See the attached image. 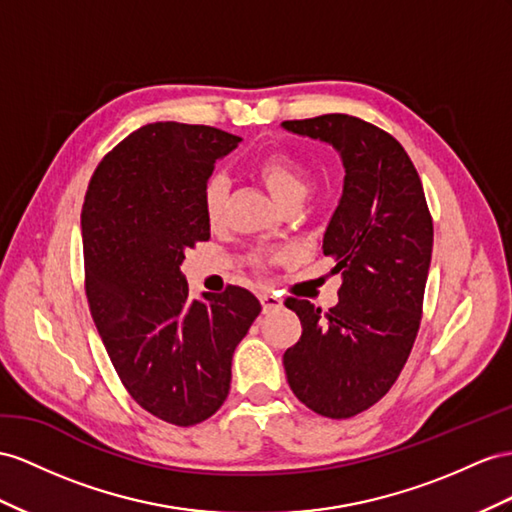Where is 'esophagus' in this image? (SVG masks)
Returning a JSON list of instances; mask_svg holds the SVG:
<instances>
[{
    "label": "esophagus",
    "mask_w": 512,
    "mask_h": 512,
    "mask_svg": "<svg viewBox=\"0 0 512 512\" xmlns=\"http://www.w3.org/2000/svg\"><path fill=\"white\" fill-rule=\"evenodd\" d=\"M259 300H261V307H264L266 313L283 307V300H281L277 294H272V292H261V294H259Z\"/></svg>",
    "instance_id": "esophagus-1"
}]
</instances>
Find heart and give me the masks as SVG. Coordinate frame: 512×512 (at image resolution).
<instances>
[{"mask_svg": "<svg viewBox=\"0 0 512 512\" xmlns=\"http://www.w3.org/2000/svg\"><path fill=\"white\" fill-rule=\"evenodd\" d=\"M255 170L259 179L266 183L270 194L283 205L300 203L309 192V186H311L309 170L290 153L270 151L266 155H261L255 164ZM225 196H227V179L222 175L209 177L203 188V209L209 222L220 220L222 209H225ZM255 261H261V257H255Z\"/></svg>", "mask_w": 512, "mask_h": 512, "instance_id": "obj_1", "label": "heart"}]
</instances>
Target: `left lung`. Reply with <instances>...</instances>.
I'll return each instance as SVG.
<instances>
[{
    "instance_id": "left-lung-1",
    "label": "left lung",
    "mask_w": 512,
    "mask_h": 512,
    "mask_svg": "<svg viewBox=\"0 0 512 512\" xmlns=\"http://www.w3.org/2000/svg\"><path fill=\"white\" fill-rule=\"evenodd\" d=\"M300 136L333 144L346 168L344 194L322 253L342 272L329 311L287 298L303 335L285 350L294 396L311 411L346 419L370 409L396 383L422 322L432 257V216L402 144L348 114L285 121Z\"/></svg>"
}]
</instances>
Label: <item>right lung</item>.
Returning a JSON list of instances; mask_svg holds the SVG:
<instances>
[{
	"label": "right lung",
	"instance_id": "add662e5",
	"mask_svg": "<svg viewBox=\"0 0 512 512\" xmlns=\"http://www.w3.org/2000/svg\"><path fill=\"white\" fill-rule=\"evenodd\" d=\"M240 138L207 125L151 123L103 157L82 207L86 298L121 383L175 426L229 396L235 346L259 316L238 285L192 300L181 264L209 240L203 188Z\"/></svg>",
	"mask_w": 512,
	"mask_h": 512
}]
</instances>
